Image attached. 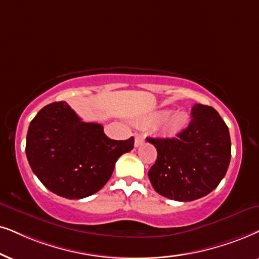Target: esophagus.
<instances>
[{"mask_svg": "<svg viewBox=\"0 0 259 259\" xmlns=\"http://www.w3.org/2000/svg\"><path fill=\"white\" fill-rule=\"evenodd\" d=\"M134 137H135V146L139 147L143 143V141H145V139H143V136L141 135V134L139 133H135L134 134Z\"/></svg>", "mask_w": 259, "mask_h": 259, "instance_id": "34e87169", "label": "esophagus"}]
</instances>
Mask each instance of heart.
I'll return each instance as SVG.
<instances>
[{"mask_svg":"<svg viewBox=\"0 0 259 259\" xmlns=\"http://www.w3.org/2000/svg\"><path fill=\"white\" fill-rule=\"evenodd\" d=\"M163 120L161 124V132L165 136H176L185 129L189 123V116L184 111H176L169 113V110H161L148 117L147 122L155 123L160 119Z\"/></svg>","mask_w":259,"mask_h":259,"instance_id":"obj_1","label":"heart"}]
</instances>
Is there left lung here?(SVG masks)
I'll return each mask as SVG.
<instances>
[{"label": "left lung", "mask_w": 259, "mask_h": 259, "mask_svg": "<svg viewBox=\"0 0 259 259\" xmlns=\"http://www.w3.org/2000/svg\"><path fill=\"white\" fill-rule=\"evenodd\" d=\"M189 126L173 139H152L158 158L148 172L154 190L163 197L195 201L210 194L231 161L228 126L215 109L196 104Z\"/></svg>", "instance_id": "obj_1"}]
</instances>
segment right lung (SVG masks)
<instances>
[{"mask_svg": "<svg viewBox=\"0 0 259 259\" xmlns=\"http://www.w3.org/2000/svg\"><path fill=\"white\" fill-rule=\"evenodd\" d=\"M134 148V137L111 140L98 123L83 122L65 101L44 106L32 119L26 156L47 189L80 199L96 194L112 176L116 161Z\"/></svg>", "mask_w": 259, "mask_h": 259, "instance_id": "1", "label": "right lung"}]
</instances>
